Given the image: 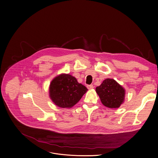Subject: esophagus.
Wrapping results in <instances>:
<instances>
[{"mask_svg":"<svg viewBox=\"0 0 158 158\" xmlns=\"http://www.w3.org/2000/svg\"><path fill=\"white\" fill-rule=\"evenodd\" d=\"M87 87L88 89H93L94 88L93 85H88Z\"/></svg>","mask_w":158,"mask_h":158,"instance_id":"1","label":"esophagus"}]
</instances>
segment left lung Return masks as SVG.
<instances>
[{
  "instance_id": "8db88e82",
  "label": "left lung",
  "mask_w": 158,
  "mask_h": 158,
  "mask_svg": "<svg viewBox=\"0 0 158 158\" xmlns=\"http://www.w3.org/2000/svg\"><path fill=\"white\" fill-rule=\"evenodd\" d=\"M96 91L102 104L108 108H118L124 102L125 89L113 79H105Z\"/></svg>"
}]
</instances>
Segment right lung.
Listing matches in <instances>:
<instances>
[{"instance_id": "add662e5", "label": "right lung", "mask_w": 158, "mask_h": 158, "mask_svg": "<svg viewBox=\"0 0 158 158\" xmlns=\"http://www.w3.org/2000/svg\"><path fill=\"white\" fill-rule=\"evenodd\" d=\"M76 77L62 73L55 77L49 87V96L53 103L62 108H70L76 105L87 91Z\"/></svg>"}]
</instances>
